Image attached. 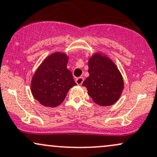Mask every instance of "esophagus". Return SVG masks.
Masks as SVG:
<instances>
[{
  "mask_svg": "<svg viewBox=\"0 0 157 157\" xmlns=\"http://www.w3.org/2000/svg\"><path fill=\"white\" fill-rule=\"evenodd\" d=\"M83 82H84V78H83V77H78V78H77L76 80H75V82H76V84H78V85L82 84Z\"/></svg>",
  "mask_w": 157,
  "mask_h": 157,
  "instance_id": "34e87169",
  "label": "esophagus"
}]
</instances>
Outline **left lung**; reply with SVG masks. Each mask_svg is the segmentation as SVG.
Here are the masks:
<instances>
[{
	"mask_svg": "<svg viewBox=\"0 0 157 157\" xmlns=\"http://www.w3.org/2000/svg\"><path fill=\"white\" fill-rule=\"evenodd\" d=\"M90 75L82 86L99 106H111L119 100L124 82L116 64L106 55L95 53L88 62Z\"/></svg>",
	"mask_w": 157,
	"mask_h": 157,
	"instance_id": "8db88e82",
	"label": "left lung"
}]
</instances>
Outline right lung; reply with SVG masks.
I'll use <instances>...</instances> for the list:
<instances>
[{"instance_id":"add662e5","label":"right lung","mask_w":157,"mask_h":157,"mask_svg":"<svg viewBox=\"0 0 157 157\" xmlns=\"http://www.w3.org/2000/svg\"><path fill=\"white\" fill-rule=\"evenodd\" d=\"M68 56L64 53H51L42 61L33 75L31 91L40 104L56 107L63 102L70 89L76 85L67 68Z\"/></svg>"}]
</instances>
